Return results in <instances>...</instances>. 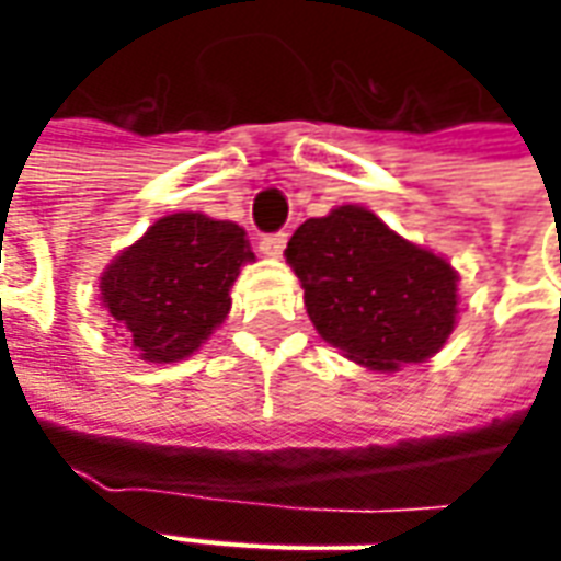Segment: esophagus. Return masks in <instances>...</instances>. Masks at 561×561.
Segmentation results:
<instances>
[{"mask_svg":"<svg viewBox=\"0 0 561 561\" xmlns=\"http://www.w3.org/2000/svg\"><path fill=\"white\" fill-rule=\"evenodd\" d=\"M284 247H287V233H271V237H262L259 240V252L265 259H280L284 255Z\"/></svg>","mask_w":561,"mask_h":561,"instance_id":"obj_1","label":"esophagus"}]
</instances>
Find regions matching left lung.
Instances as JSON below:
<instances>
[{
    "instance_id": "obj_1",
    "label": "left lung",
    "mask_w": 561,
    "mask_h": 561,
    "mask_svg": "<svg viewBox=\"0 0 561 561\" xmlns=\"http://www.w3.org/2000/svg\"><path fill=\"white\" fill-rule=\"evenodd\" d=\"M324 343L368 371L440 353L459 318V271L399 237L365 205H336L296 227L284 249Z\"/></svg>"
}]
</instances>
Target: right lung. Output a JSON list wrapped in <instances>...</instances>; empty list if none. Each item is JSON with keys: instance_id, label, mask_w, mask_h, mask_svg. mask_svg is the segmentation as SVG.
Here are the masks:
<instances>
[{"instance_id": "right-lung-1", "label": "right lung", "mask_w": 561, "mask_h": 561, "mask_svg": "<svg viewBox=\"0 0 561 561\" xmlns=\"http://www.w3.org/2000/svg\"><path fill=\"white\" fill-rule=\"evenodd\" d=\"M249 262L255 252L243 227L174 211L105 265L99 299L142 362L171 365L225 324L230 287Z\"/></svg>"}]
</instances>
